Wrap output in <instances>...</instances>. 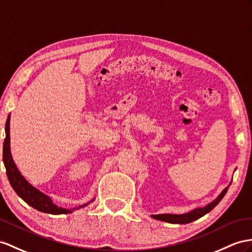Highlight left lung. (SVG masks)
<instances>
[{"instance_id":"left-lung-1","label":"left lung","mask_w":252,"mask_h":252,"mask_svg":"<svg viewBox=\"0 0 252 252\" xmlns=\"http://www.w3.org/2000/svg\"><path fill=\"white\" fill-rule=\"evenodd\" d=\"M229 188H225L220 195H219L214 201L209 203L204 208H199L193 210L189 213H186V214H181V215H173V214H159V215H152L153 218L158 219V220H162V221H167V222H170V223H189L193 220H196V219L200 218L204 216L205 214H208L209 212H211L213 209L215 208V206L220 202V200L223 198V196L225 195V192H227Z\"/></svg>"}]
</instances>
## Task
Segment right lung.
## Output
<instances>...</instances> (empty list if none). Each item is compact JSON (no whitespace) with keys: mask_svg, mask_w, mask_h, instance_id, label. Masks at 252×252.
I'll list each match as a JSON object with an SVG mask.
<instances>
[{"mask_svg":"<svg viewBox=\"0 0 252 252\" xmlns=\"http://www.w3.org/2000/svg\"><path fill=\"white\" fill-rule=\"evenodd\" d=\"M9 116L7 120H6L5 125V133L6 137L4 140L3 145V162L6 168V173H7V178L10 182V185L15 191L18 193V196H20L25 202L32 208H34L38 211L48 213V214H68V213L72 212V210H67L59 208L55 205L52 200L47 195H44L41 191L35 189L34 186H32L27 180L23 178V176L19 172L17 166L14 162V159L11 158L10 153V145H9ZM87 204L80 205L79 208H83ZM76 210V209H73Z\"/></svg>","mask_w":252,"mask_h":252,"instance_id":"add662e5","label":"right lung"}]
</instances>
